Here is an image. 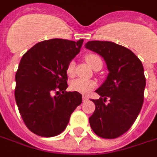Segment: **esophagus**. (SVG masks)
<instances>
[{"instance_id":"1","label":"esophagus","mask_w":157,"mask_h":157,"mask_svg":"<svg viewBox=\"0 0 157 157\" xmlns=\"http://www.w3.org/2000/svg\"><path fill=\"white\" fill-rule=\"evenodd\" d=\"M88 98L86 96H83V102H86V101H88Z\"/></svg>"}]
</instances>
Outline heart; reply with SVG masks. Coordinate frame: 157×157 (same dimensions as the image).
<instances>
[{
  "label": "heart",
  "mask_w": 157,
  "mask_h": 157,
  "mask_svg": "<svg viewBox=\"0 0 157 157\" xmlns=\"http://www.w3.org/2000/svg\"><path fill=\"white\" fill-rule=\"evenodd\" d=\"M85 60L87 63L91 66L94 69L96 66V64L98 62H100L101 59H100L97 55L94 54H88L85 56ZM66 73L68 74L69 77H73L75 73V63L74 61L71 60L68 63L67 68H66ZM97 83L94 80H86L83 78H77V79L74 80L70 84V88L71 90L77 93H80L83 94H88V93L96 88Z\"/></svg>",
  "instance_id": "heart-1"
}]
</instances>
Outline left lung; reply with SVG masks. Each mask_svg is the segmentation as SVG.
I'll use <instances>...</instances> for the list:
<instances>
[{"mask_svg": "<svg viewBox=\"0 0 157 157\" xmlns=\"http://www.w3.org/2000/svg\"><path fill=\"white\" fill-rule=\"evenodd\" d=\"M85 47L104 59L109 71L105 82L95 91L101 98L92 100L95 111L89 123L100 137L117 138L130 129L143 104V65L132 50L113 42L92 40ZM108 98L109 103L106 104Z\"/></svg>", "mask_w": 157, "mask_h": 157, "instance_id": "1", "label": "left lung"}]
</instances>
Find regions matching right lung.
<instances>
[{"mask_svg":"<svg viewBox=\"0 0 157 157\" xmlns=\"http://www.w3.org/2000/svg\"><path fill=\"white\" fill-rule=\"evenodd\" d=\"M83 42L44 40L21 58L16 74L15 98L25 126L38 136L51 137L60 134L82 102L79 93L65 90L66 68L79 53Z\"/></svg>","mask_w":157,"mask_h":157,"instance_id":"add662e5","label":"right lung"}]
</instances>
